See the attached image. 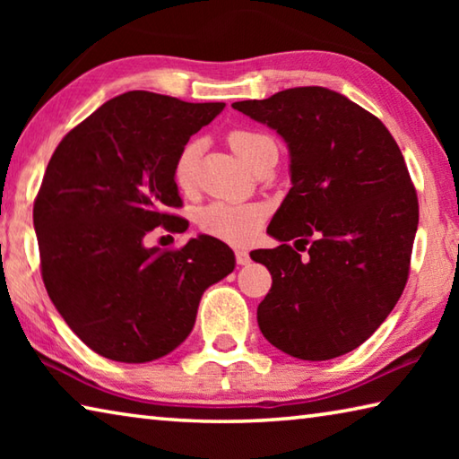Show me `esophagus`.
I'll list each match as a JSON object with an SVG mask.
<instances>
[{
	"label": "esophagus",
	"instance_id": "34e87169",
	"mask_svg": "<svg viewBox=\"0 0 459 459\" xmlns=\"http://www.w3.org/2000/svg\"><path fill=\"white\" fill-rule=\"evenodd\" d=\"M235 257H237L238 265H248V263H251V257H248V253L243 251V248H238V251H235Z\"/></svg>",
	"mask_w": 459,
	"mask_h": 459
}]
</instances>
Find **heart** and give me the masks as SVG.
Wrapping results in <instances>:
<instances>
[{"instance_id":"heart-1","label":"heart","mask_w":459,"mask_h":459,"mask_svg":"<svg viewBox=\"0 0 459 459\" xmlns=\"http://www.w3.org/2000/svg\"><path fill=\"white\" fill-rule=\"evenodd\" d=\"M230 150L235 152L248 168L271 152H277L273 137L255 129H232L227 135ZM200 153L198 142H188L178 152L172 168L174 182L180 190L188 192L194 186L196 174V160ZM263 208L257 204H229V202H214L198 212V227L206 235L216 237L227 243H247L257 235L263 222Z\"/></svg>"}]
</instances>
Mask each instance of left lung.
Returning a JSON list of instances; mask_svg holds the SVG:
<instances>
[{"label": "left lung", "mask_w": 459, "mask_h": 459, "mask_svg": "<svg viewBox=\"0 0 459 459\" xmlns=\"http://www.w3.org/2000/svg\"><path fill=\"white\" fill-rule=\"evenodd\" d=\"M232 108L290 147L291 188L251 259L273 277L257 307L271 344L301 360L359 348L393 312L409 277L417 192L383 121L324 87H295ZM309 244L301 258L286 245Z\"/></svg>", "instance_id": "8db88e82"}]
</instances>
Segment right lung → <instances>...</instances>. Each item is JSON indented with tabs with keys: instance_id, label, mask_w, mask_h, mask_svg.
Segmentation results:
<instances>
[{
	"instance_id": "right-lung-1",
	"label": "right lung",
	"mask_w": 459,
	"mask_h": 459,
	"mask_svg": "<svg viewBox=\"0 0 459 459\" xmlns=\"http://www.w3.org/2000/svg\"><path fill=\"white\" fill-rule=\"evenodd\" d=\"M224 103H186L150 91L107 100L62 137L34 202L42 279L54 307L91 351L150 362L182 344L202 293L235 269L222 240L145 247L178 229V152Z\"/></svg>"
}]
</instances>
